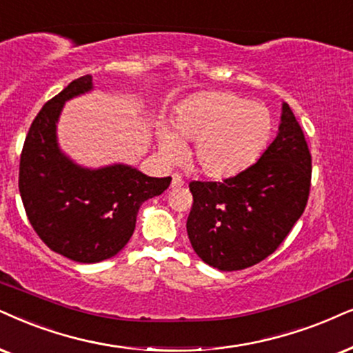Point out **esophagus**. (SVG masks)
Segmentation results:
<instances>
[{
    "instance_id": "esophagus-1",
    "label": "esophagus",
    "mask_w": 353,
    "mask_h": 353,
    "mask_svg": "<svg viewBox=\"0 0 353 353\" xmlns=\"http://www.w3.org/2000/svg\"><path fill=\"white\" fill-rule=\"evenodd\" d=\"M184 185V181L179 174H172V181H171V187H182Z\"/></svg>"
}]
</instances>
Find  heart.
<instances>
[{
    "mask_svg": "<svg viewBox=\"0 0 353 353\" xmlns=\"http://www.w3.org/2000/svg\"><path fill=\"white\" fill-rule=\"evenodd\" d=\"M274 132L265 105L233 92H200L182 102L174 132H159V151L169 163L182 158L184 143L194 141L190 163L203 176L223 179L243 172L264 153Z\"/></svg>",
    "mask_w": 353,
    "mask_h": 353,
    "instance_id": "1",
    "label": "heart"
}]
</instances>
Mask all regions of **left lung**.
<instances>
[{
	"label": "left lung",
	"mask_w": 353,
	"mask_h": 353,
	"mask_svg": "<svg viewBox=\"0 0 353 353\" xmlns=\"http://www.w3.org/2000/svg\"><path fill=\"white\" fill-rule=\"evenodd\" d=\"M311 154L300 123L282 104L279 133L257 163L221 182H190L187 234L218 270L256 265L275 251L305 212Z\"/></svg>",
	"instance_id": "1"
}]
</instances>
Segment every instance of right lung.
I'll list each match as a JSON object with an SVG mask.
<instances>
[{"mask_svg": "<svg viewBox=\"0 0 353 353\" xmlns=\"http://www.w3.org/2000/svg\"><path fill=\"white\" fill-rule=\"evenodd\" d=\"M91 89L92 77L86 74L40 109L19 164L21 199L35 233L52 251L81 264L122 251L141 203L171 184V177H150L127 164L83 168L60 150L57 123L65 102Z\"/></svg>", "mask_w": 353, "mask_h": 353, "instance_id": "add662e5", "label": "right lung"}]
</instances>
